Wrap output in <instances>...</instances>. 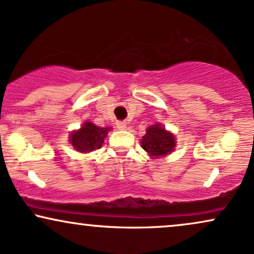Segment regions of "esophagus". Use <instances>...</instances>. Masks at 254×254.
Wrapping results in <instances>:
<instances>
[{
  "label": "esophagus",
  "instance_id": "1",
  "mask_svg": "<svg viewBox=\"0 0 254 254\" xmlns=\"http://www.w3.org/2000/svg\"><path fill=\"white\" fill-rule=\"evenodd\" d=\"M117 127H118V129H120V130H125L126 129V122H124V121H118L117 122Z\"/></svg>",
  "mask_w": 254,
  "mask_h": 254
}]
</instances>
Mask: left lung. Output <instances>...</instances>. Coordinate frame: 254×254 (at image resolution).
<instances>
[{"mask_svg":"<svg viewBox=\"0 0 254 254\" xmlns=\"http://www.w3.org/2000/svg\"><path fill=\"white\" fill-rule=\"evenodd\" d=\"M141 147L152 158L166 156L175 147V137L172 133L165 129L161 124H155L147 128L146 134L140 141Z\"/></svg>","mask_w":254,"mask_h":254,"instance_id":"obj_1","label":"left lung"}]
</instances>
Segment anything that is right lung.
I'll return each mask as SVG.
<instances>
[{
    "instance_id": "obj_1",
    "label": "right lung",
    "mask_w": 254,
    "mask_h": 254,
    "mask_svg": "<svg viewBox=\"0 0 254 254\" xmlns=\"http://www.w3.org/2000/svg\"><path fill=\"white\" fill-rule=\"evenodd\" d=\"M111 127L101 128L92 122H84L80 129L70 133L69 142L80 153H89L101 148L103 140L107 136Z\"/></svg>"
}]
</instances>
